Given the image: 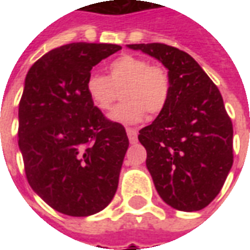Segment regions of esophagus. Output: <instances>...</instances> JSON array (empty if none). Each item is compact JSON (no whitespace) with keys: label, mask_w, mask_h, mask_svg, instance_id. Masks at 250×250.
I'll return each instance as SVG.
<instances>
[{"label":"esophagus","mask_w":250,"mask_h":250,"mask_svg":"<svg viewBox=\"0 0 250 250\" xmlns=\"http://www.w3.org/2000/svg\"><path fill=\"white\" fill-rule=\"evenodd\" d=\"M125 131H127V136H128L131 143H135L136 139H138V131L135 128H127Z\"/></svg>","instance_id":"34e87169"}]
</instances>
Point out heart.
I'll list each match as a JSON object with an SVG mask.
<instances>
[{"mask_svg":"<svg viewBox=\"0 0 250 250\" xmlns=\"http://www.w3.org/2000/svg\"><path fill=\"white\" fill-rule=\"evenodd\" d=\"M123 88L125 100L109 114V119L123 125H136L146 112H162L170 98V77L158 65H150L143 57L123 55L109 64V77L92 72L85 82V91L96 108L107 111L116 98V89Z\"/></svg>","mask_w":250,"mask_h":250,"instance_id":"1","label":"heart"}]
</instances>
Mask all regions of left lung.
<instances>
[{
	"instance_id": "1",
	"label": "left lung",
	"mask_w": 250,
	"mask_h": 250,
	"mask_svg": "<svg viewBox=\"0 0 250 250\" xmlns=\"http://www.w3.org/2000/svg\"><path fill=\"white\" fill-rule=\"evenodd\" d=\"M127 48L157 59L170 77L166 107L138 135L158 194L181 211L204 209L221 191L233 165V125L220 91L178 48L161 42Z\"/></svg>"
}]
</instances>
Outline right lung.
Wrapping results in <instances>:
<instances>
[{"label": "right lung", "mask_w": 250, "mask_h": 250, "mask_svg": "<svg viewBox=\"0 0 250 250\" xmlns=\"http://www.w3.org/2000/svg\"><path fill=\"white\" fill-rule=\"evenodd\" d=\"M122 49L116 44L72 42L30 66L19 105V147L25 174L52 209L88 217L114 198L128 138L89 100L92 66Z\"/></svg>", "instance_id": "obj_1"}]
</instances>
